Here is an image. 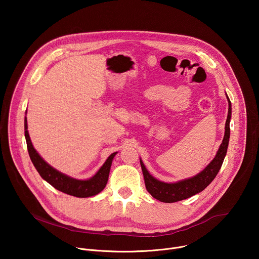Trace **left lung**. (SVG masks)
I'll list each match as a JSON object with an SVG mask.
<instances>
[{
  "label": "left lung",
  "mask_w": 259,
  "mask_h": 259,
  "mask_svg": "<svg viewBox=\"0 0 259 259\" xmlns=\"http://www.w3.org/2000/svg\"><path fill=\"white\" fill-rule=\"evenodd\" d=\"M226 95L229 102V112L225 127V136L214 159L200 173L193 177L182 179L176 182H164L151 175V173L147 171L143 162L140 159V165L144 177L146 191L155 199L164 203H174L181 200H186L204 191L213 181L218 171L220 170L221 165L224 163L230 141V122L232 118V103L227 93Z\"/></svg>",
  "instance_id": "obj_1"
}]
</instances>
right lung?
<instances>
[{
    "instance_id": "right-lung-1",
    "label": "right lung",
    "mask_w": 259,
    "mask_h": 259,
    "mask_svg": "<svg viewBox=\"0 0 259 259\" xmlns=\"http://www.w3.org/2000/svg\"><path fill=\"white\" fill-rule=\"evenodd\" d=\"M24 136L28 155L34 168L39 172L41 177L56 190L77 198H88L99 194L105 188L110 166H112V162L118 152L110 155L92 177L88 179H76L53 168L34 150L27 131L26 117H24Z\"/></svg>"
}]
</instances>
